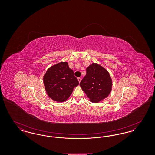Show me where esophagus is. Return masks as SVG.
<instances>
[{
    "mask_svg": "<svg viewBox=\"0 0 155 155\" xmlns=\"http://www.w3.org/2000/svg\"><path fill=\"white\" fill-rule=\"evenodd\" d=\"M78 81H79V82H80L81 81V78H80V77H78Z\"/></svg>",
    "mask_w": 155,
    "mask_h": 155,
    "instance_id": "obj_1",
    "label": "esophagus"
}]
</instances>
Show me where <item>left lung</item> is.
<instances>
[{"mask_svg": "<svg viewBox=\"0 0 155 155\" xmlns=\"http://www.w3.org/2000/svg\"><path fill=\"white\" fill-rule=\"evenodd\" d=\"M87 74L80 84L90 101L98 103L109 96L112 80L109 72L98 64L92 63L87 68Z\"/></svg>", "mask_w": 155, "mask_h": 155, "instance_id": "obj_1", "label": "left lung"}]
</instances>
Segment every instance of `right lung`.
<instances>
[{"instance_id": "add662e5", "label": "right lung", "mask_w": 155, "mask_h": 155, "mask_svg": "<svg viewBox=\"0 0 155 155\" xmlns=\"http://www.w3.org/2000/svg\"><path fill=\"white\" fill-rule=\"evenodd\" d=\"M44 84L49 97L54 101L62 102L70 97L79 82L68 63L60 62L47 70Z\"/></svg>"}]
</instances>
